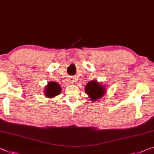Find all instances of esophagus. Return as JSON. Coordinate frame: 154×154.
Instances as JSON below:
<instances>
[{
    "instance_id": "esophagus-1",
    "label": "esophagus",
    "mask_w": 154,
    "mask_h": 154,
    "mask_svg": "<svg viewBox=\"0 0 154 154\" xmlns=\"http://www.w3.org/2000/svg\"><path fill=\"white\" fill-rule=\"evenodd\" d=\"M70 79H71V80H71V81H72V82H73V81H74V80H73V79H72V78H70Z\"/></svg>"
}]
</instances>
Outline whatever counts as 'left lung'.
Returning <instances> with one entry per match:
<instances>
[{"mask_svg":"<svg viewBox=\"0 0 154 154\" xmlns=\"http://www.w3.org/2000/svg\"><path fill=\"white\" fill-rule=\"evenodd\" d=\"M85 91L89 97L90 100L94 102L100 99L106 94V88L97 80H93L87 83L85 88Z\"/></svg>","mask_w":154,"mask_h":154,"instance_id":"obj_1","label":"left lung"}]
</instances>
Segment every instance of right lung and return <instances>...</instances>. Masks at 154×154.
Masks as SVG:
<instances>
[{"instance_id": "right-lung-1", "label": "right lung", "mask_w": 154, "mask_h": 154, "mask_svg": "<svg viewBox=\"0 0 154 154\" xmlns=\"http://www.w3.org/2000/svg\"><path fill=\"white\" fill-rule=\"evenodd\" d=\"M60 91H61V87L57 82L54 81L49 82L45 88L44 95H46V97L52 98L59 95L60 93L61 92Z\"/></svg>"}]
</instances>
